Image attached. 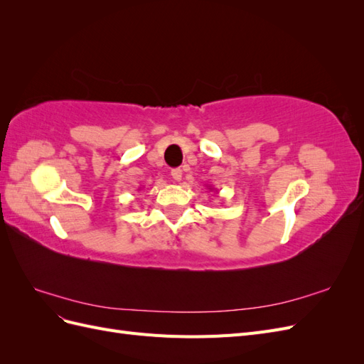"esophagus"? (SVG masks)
Wrapping results in <instances>:
<instances>
[{"instance_id":"34e87169","label":"esophagus","mask_w":364,"mask_h":364,"mask_svg":"<svg viewBox=\"0 0 364 364\" xmlns=\"http://www.w3.org/2000/svg\"><path fill=\"white\" fill-rule=\"evenodd\" d=\"M171 178H173L176 182H179V181L182 179V170H181V168L171 170Z\"/></svg>"}]
</instances>
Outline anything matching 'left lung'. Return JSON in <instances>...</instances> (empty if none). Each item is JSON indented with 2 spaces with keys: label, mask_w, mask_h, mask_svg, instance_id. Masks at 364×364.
<instances>
[{
  "label": "left lung",
  "mask_w": 364,
  "mask_h": 364,
  "mask_svg": "<svg viewBox=\"0 0 364 364\" xmlns=\"http://www.w3.org/2000/svg\"><path fill=\"white\" fill-rule=\"evenodd\" d=\"M209 190H211V188H209Z\"/></svg>",
  "instance_id": "left-lung-1"
}]
</instances>
